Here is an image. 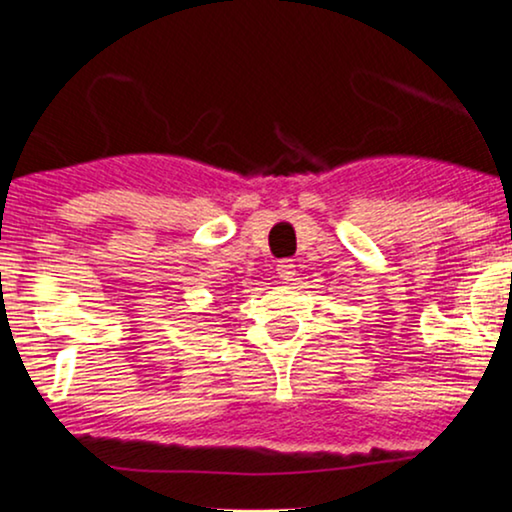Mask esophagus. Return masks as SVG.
<instances>
[{
    "label": "esophagus",
    "instance_id": "esophagus-1",
    "mask_svg": "<svg viewBox=\"0 0 512 512\" xmlns=\"http://www.w3.org/2000/svg\"><path fill=\"white\" fill-rule=\"evenodd\" d=\"M294 275H296V270H294V263H280V266H277V277H280L282 282H292L294 280Z\"/></svg>",
    "mask_w": 512,
    "mask_h": 512
}]
</instances>
